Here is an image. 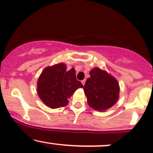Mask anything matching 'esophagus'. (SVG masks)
Returning a JSON list of instances; mask_svg holds the SVG:
<instances>
[{"label":"esophagus","mask_w":153,"mask_h":153,"mask_svg":"<svg viewBox=\"0 0 153 153\" xmlns=\"http://www.w3.org/2000/svg\"><path fill=\"white\" fill-rule=\"evenodd\" d=\"M82 84H83V85H85V79H84V80H82Z\"/></svg>","instance_id":"34e87169"}]
</instances>
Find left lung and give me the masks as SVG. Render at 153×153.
<instances>
[{"instance_id": "8db88e82", "label": "left lung", "mask_w": 153, "mask_h": 153, "mask_svg": "<svg viewBox=\"0 0 153 153\" xmlns=\"http://www.w3.org/2000/svg\"><path fill=\"white\" fill-rule=\"evenodd\" d=\"M90 78L83 87L88 105L99 111H104L115 105L118 99L119 85L106 71L96 68L90 71Z\"/></svg>"}]
</instances>
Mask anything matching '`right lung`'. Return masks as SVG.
<instances>
[{
    "label": "right lung",
    "mask_w": 153,
    "mask_h": 153,
    "mask_svg": "<svg viewBox=\"0 0 153 153\" xmlns=\"http://www.w3.org/2000/svg\"><path fill=\"white\" fill-rule=\"evenodd\" d=\"M37 85L39 97L51 108L66 106L74 92L83 87L81 82L76 79L75 69L67 71L64 63L45 68Z\"/></svg>",
    "instance_id": "1"
}]
</instances>
